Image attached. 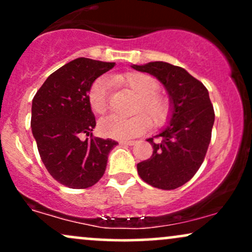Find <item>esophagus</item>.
<instances>
[{
    "label": "esophagus",
    "mask_w": 252,
    "mask_h": 252,
    "mask_svg": "<svg viewBox=\"0 0 252 252\" xmlns=\"http://www.w3.org/2000/svg\"><path fill=\"white\" fill-rule=\"evenodd\" d=\"M121 143L126 144V146H134V144H135L136 142H135V141H128V140H126V141H121Z\"/></svg>",
    "instance_id": "34e87169"
}]
</instances>
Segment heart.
<instances>
[{"label": "heart", "mask_w": 252, "mask_h": 252, "mask_svg": "<svg viewBox=\"0 0 252 252\" xmlns=\"http://www.w3.org/2000/svg\"><path fill=\"white\" fill-rule=\"evenodd\" d=\"M112 79L128 86L137 94L138 102L136 103L135 112H144L155 126H160L167 120L169 112L168 100L156 94L158 85L154 78L144 73H128L114 76ZM109 88L108 79L104 77L97 78L90 86L88 100L94 114L102 115L108 109ZM146 117L143 114H138L134 117L122 118L111 115L100 120L99 131L104 136L120 140L136 137L150 128V121L149 117Z\"/></svg>", "instance_id": "1"}]
</instances>
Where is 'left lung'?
Returning a JSON list of instances; mask_svg holds the SVG:
<instances>
[{
    "instance_id": "obj_1",
    "label": "left lung",
    "mask_w": 252,
    "mask_h": 252,
    "mask_svg": "<svg viewBox=\"0 0 252 252\" xmlns=\"http://www.w3.org/2000/svg\"><path fill=\"white\" fill-rule=\"evenodd\" d=\"M158 78L170 102L169 122L154 138H148L153 155L137 163L141 179L153 187L175 189L200 168L211 141L215 110L204 84L185 68L163 62L132 65Z\"/></svg>"
}]
</instances>
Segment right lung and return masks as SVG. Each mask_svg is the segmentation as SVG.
Listing matches in <instances>:
<instances>
[{
    "instance_id": "right-lung-1",
    "label": "right lung",
    "mask_w": 252,
    "mask_h": 252,
    "mask_svg": "<svg viewBox=\"0 0 252 252\" xmlns=\"http://www.w3.org/2000/svg\"><path fill=\"white\" fill-rule=\"evenodd\" d=\"M115 63L78 58L51 74L32 103L31 126L48 173L70 189H88L99 181L110 150L117 142L92 136L96 120L88 91Z\"/></svg>"
}]
</instances>
